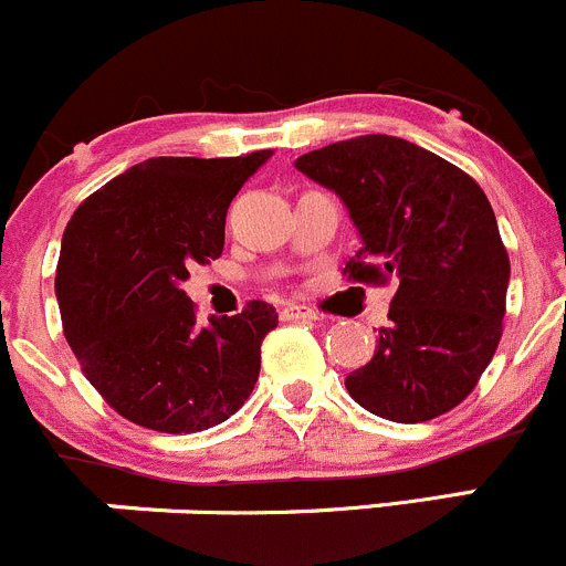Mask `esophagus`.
<instances>
[{
	"instance_id": "obj_1",
	"label": "esophagus",
	"mask_w": 566,
	"mask_h": 566,
	"mask_svg": "<svg viewBox=\"0 0 566 566\" xmlns=\"http://www.w3.org/2000/svg\"><path fill=\"white\" fill-rule=\"evenodd\" d=\"M281 318H285V322H294V318H316V311H313V307H307V305H296V302H289V305H283Z\"/></svg>"
}]
</instances>
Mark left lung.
Instances as JSON below:
<instances>
[{"label": "left lung", "instance_id": "obj_1", "mask_svg": "<svg viewBox=\"0 0 566 566\" xmlns=\"http://www.w3.org/2000/svg\"><path fill=\"white\" fill-rule=\"evenodd\" d=\"M349 209L363 248L346 281L399 283L371 363L346 377L352 399L388 421L454 410L503 333L509 255L479 184L432 150L388 134L324 145L294 161Z\"/></svg>", "mask_w": 566, "mask_h": 566}]
</instances>
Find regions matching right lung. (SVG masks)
<instances>
[{
    "instance_id": "add662e5",
    "label": "right lung",
    "mask_w": 566,
    "mask_h": 566,
    "mask_svg": "<svg viewBox=\"0 0 566 566\" xmlns=\"http://www.w3.org/2000/svg\"><path fill=\"white\" fill-rule=\"evenodd\" d=\"M270 156H156L71 217L54 277L63 333L82 374L132 423L203 432L253 394L275 307L253 300L200 327L181 283L189 266L220 259L228 206Z\"/></svg>"
}]
</instances>
